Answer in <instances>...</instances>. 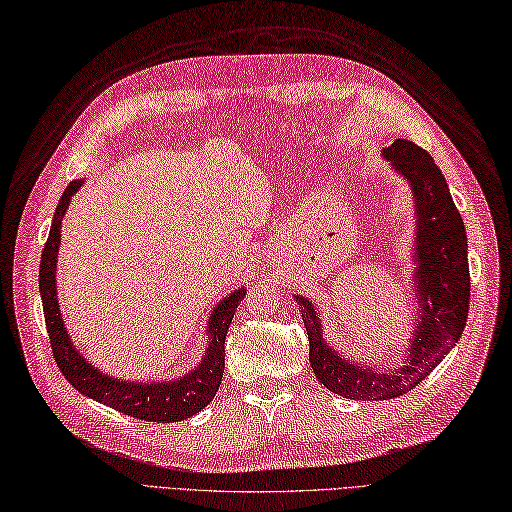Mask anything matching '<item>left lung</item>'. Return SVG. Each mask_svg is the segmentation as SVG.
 Here are the masks:
<instances>
[{
	"label": "left lung",
	"instance_id": "obj_1",
	"mask_svg": "<svg viewBox=\"0 0 512 512\" xmlns=\"http://www.w3.org/2000/svg\"><path fill=\"white\" fill-rule=\"evenodd\" d=\"M382 156L410 184L415 202V254L413 282L417 319L408 339L404 365L378 369L350 363L323 339L315 304L295 295L302 313L310 365L317 380L347 400H391L417 386L450 354L465 330L469 313V260L467 234L458 208L432 156L413 141L397 139L382 149Z\"/></svg>",
	"mask_w": 512,
	"mask_h": 512
}]
</instances>
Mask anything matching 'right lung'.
<instances>
[{
  "instance_id": "add662e5",
  "label": "right lung",
  "mask_w": 512,
  "mask_h": 512,
  "mask_svg": "<svg viewBox=\"0 0 512 512\" xmlns=\"http://www.w3.org/2000/svg\"><path fill=\"white\" fill-rule=\"evenodd\" d=\"M82 184L84 180H73L69 182L65 193H62L52 219V228H49L47 243L41 254L39 291L43 299L45 326L49 334V343H52L56 365L73 389L86 397H91V400H97L99 404H106L119 410L123 415L158 423L189 419L213 402V397L219 391L223 367H226L228 328L234 317V308L239 306V302L245 297V289L241 286V289L226 295V299H221L213 313H210L206 326V354L199 360V365L189 373H184V376L167 382H128L102 373L76 350V345H73L71 336L67 334L65 321H62L60 315L56 293L60 223L67 213L73 193H76Z\"/></svg>"
}]
</instances>
